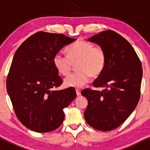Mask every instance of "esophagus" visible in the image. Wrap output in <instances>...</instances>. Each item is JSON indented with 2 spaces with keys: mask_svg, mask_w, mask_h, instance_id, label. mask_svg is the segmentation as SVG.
<instances>
[{
  "mask_svg": "<svg viewBox=\"0 0 150 150\" xmlns=\"http://www.w3.org/2000/svg\"><path fill=\"white\" fill-rule=\"evenodd\" d=\"M75 91H76V94H77V96H79L81 95V92L79 91V89H76L75 90Z\"/></svg>",
  "mask_w": 150,
  "mask_h": 150,
  "instance_id": "1",
  "label": "esophagus"
}]
</instances>
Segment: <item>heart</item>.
<instances>
[{
	"mask_svg": "<svg viewBox=\"0 0 150 150\" xmlns=\"http://www.w3.org/2000/svg\"><path fill=\"white\" fill-rule=\"evenodd\" d=\"M67 57L57 53L53 57V65L59 74L67 76L71 73L73 65L77 72L64 79L67 87L81 88L89 81L91 76H100L106 66L107 56L101 47H94L93 44L78 40L67 50Z\"/></svg>",
	"mask_w": 150,
	"mask_h": 150,
	"instance_id": "b5f03b06",
	"label": "heart"
}]
</instances>
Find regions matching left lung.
Returning a JSON list of instances; mask_svg holds the SVG:
<instances>
[{
    "label": "left lung",
    "instance_id": "left-lung-1",
    "mask_svg": "<svg viewBox=\"0 0 150 150\" xmlns=\"http://www.w3.org/2000/svg\"><path fill=\"white\" fill-rule=\"evenodd\" d=\"M105 50L106 66L93 86L81 94L87 99L84 112L86 122L100 131H110L122 124L134 110L140 98L143 69L132 45L112 30L101 31L88 39Z\"/></svg>",
    "mask_w": 150,
    "mask_h": 150
}]
</instances>
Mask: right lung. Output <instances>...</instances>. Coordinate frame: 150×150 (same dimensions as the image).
Segmentation results:
<instances>
[{
    "label": "right lung",
    "instance_id": "right-lung-1",
    "mask_svg": "<svg viewBox=\"0 0 150 150\" xmlns=\"http://www.w3.org/2000/svg\"><path fill=\"white\" fill-rule=\"evenodd\" d=\"M76 39L64 34L40 31L16 51L7 79V91L16 115L25 127L36 132L59 127L63 109L76 97L74 88L52 91L62 83L53 59Z\"/></svg>",
    "mask_w": 150,
    "mask_h": 150
}]
</instances>
